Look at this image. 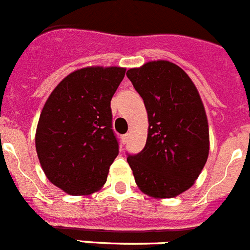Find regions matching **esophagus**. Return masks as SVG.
Masks as SVG:
<instances>
[{
	"instance_id": "esophagus-1",
	"label": "esophagus",
	"mask_w": 250,
	"mask_h": 250,
	"mask_svg": "<svg viewBox=\"0 0 250 250\" xmlns=\"http://www.w3.org/2000/svg\"><path fill=\"white\" fill-rule=\"evenodd\" d=\"M129 134H126V135H124V136H123V142H124V144H126V142L127 141H129Z\"/></svg>"
}]
</instances>
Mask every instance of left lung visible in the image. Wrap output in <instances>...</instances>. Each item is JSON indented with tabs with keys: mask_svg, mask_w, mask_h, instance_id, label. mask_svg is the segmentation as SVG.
I'll list each match as a JSON object with an SVG mask.
<instances>
[{
	"mask_svg": "<svg viewBox=\"0 0 250 250\" xmlns=\"http://www.w3.org/2000/svg\"><path fill=\"white\" fill-rule=\"evenodd\" d=\"M148 115L145 148L127 154L135 182L152 198H174L189 189L208 156V125L189 76L169 61H152L126 72Z\"/></svg>",
	"mask_w": 250,
	"mask_h": 250,
	"instance_id": "8db88e82",
	"label": "left lung"
}]
</instances>
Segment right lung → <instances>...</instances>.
<instances>
[{
    "label": "right lung",
    "instance_id": "1",
    "mask_svg": "<svg viewBox=\"0 0 250 250\" xmlns=\"http://www.w3.org/2000/svg\"><path fill=\"white\" fill-rule=\"evenodd\" d=\"M123 67H85L63 78L47 98L35 135L47 179L70 195H87L106 182L119 153L110 101Z\"/></svg>",
    "mask_w": 250,
    "mask_h": 250
}]
</instances>
